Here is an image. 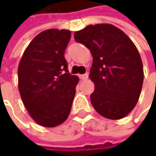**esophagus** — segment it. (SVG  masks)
<instances>
[{"mask_svg":"<svg viewBox=\"0 0 156 156\" xmlns=\"http://www.w3.org/2000/svg\"><path fill=\"white\" fill-rule=\"evenodd\" d=\"M80 78H81V80H87V78H88V74L86 73V74H84V75H80Z\"/></svg>","mask_w":156,"mask_h":156,"instance_id":"1","label":"esophagus"}]
</instances>
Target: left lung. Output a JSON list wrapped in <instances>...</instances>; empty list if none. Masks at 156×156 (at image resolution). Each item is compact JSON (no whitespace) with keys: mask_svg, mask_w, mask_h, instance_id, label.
Wrapping results in <instances>:
<instances>
[{"mask_svg":"<svg viewBox=\"0 0 156 156\" xmlns=\"http://www.w3.org/2000/svg\"><path fill=\"white\" fill-rule=\"evenodd\" d=\"M93 56L89 78L94 84L90 99L101 115L119 120L137 103L143 83L140 54L129 36L114 25H88L74 34Z\"/></svg>","mask_w":156,"mask_h":156,"instance_id":"left-lung-1","label":"left lung"}]
</instances>
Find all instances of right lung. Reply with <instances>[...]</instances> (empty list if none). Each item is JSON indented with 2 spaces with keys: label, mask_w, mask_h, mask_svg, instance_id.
<instances>
[{
  "label": "right lung",
  "mask_w": 156,
  "mask_h": 156,
  "mask_svg": "<svg viewBox=\"0 0 156 156\" xmlns=\"http://www.w3.org/2000/svg\"><path fill=\"white\" fill-rule=\"evenodd\" d=\"M71 37L67 29H48L27 46L18 67V87L29 115L39 125L54 128L69 115L76 75L69 73L64 57Z\"/></svg>",
  "instance_id": "right-lung-1"
}]
</instances>
